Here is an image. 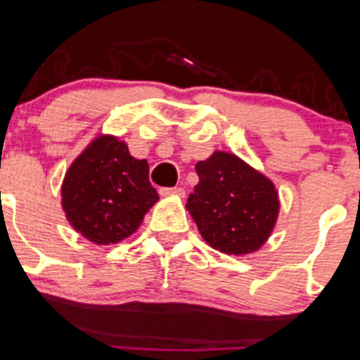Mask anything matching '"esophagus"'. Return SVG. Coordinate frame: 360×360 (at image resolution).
<instances>
[{
  "mask_svg": "<svg viewBox=\"0 0 360 360\" xmlns=\"http://www.w3.org/2000/svg\"><path fill=\"white\" fill-rule=\"evenodd\" d=\"M160 193H161V195H163V197H170V195H174V197H183V195H184V190H183V188H179V186H174V188H161Z\"/></svg>",
  "mask_w": 360,
  "mask_h": 360,
  "instance_id": "34e87169",
  "label": "esophagus"
}]
</instances>
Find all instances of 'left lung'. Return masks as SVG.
Returning a JSON list of instances; mask_svg holds the SVG:
<instances>
[{"instance_id": "8db88e82", "label": "left lung", "mask_w": 360, "mask_h": 360, "mask_svg": "<svg viewBox=\"0 0 360 360\" xmlns=\"http://www.w3.org/2000/svg\"><path fill=\"white\" fill-rule=\"evenodd\" d=\"M199 184L186 210L210 247L243 256L263 247L278 217L275 184L236 154L214 150L195 165Z\"/></svg>"}]
</instances>
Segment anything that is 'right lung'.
Instances as JSON below:
<instances>
[{"label": "right lung", "instance_id": "1", "mask_svg": "<svg viewBox=\"0 0 360 360\" xmlns=\"http://www.w3.org/2000/svg\"><path fill=\"white\" fill-rule=\"evenodd\" d=\"M149 165L126 142L101 134L79 154L62 183V207L70 226L97 245L119 243L139 229L158 202Z\"/></svg>", "mask_w": 360, "mask_h": 360}]
</instances>
